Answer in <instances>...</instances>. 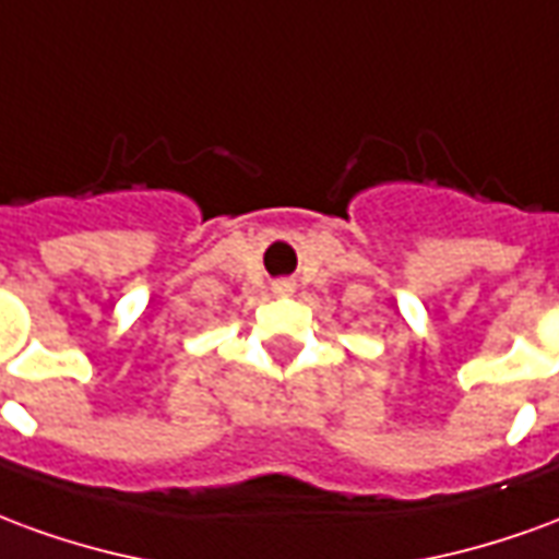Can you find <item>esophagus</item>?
<instances>
[{
  "label": "esophagus",
  "mask_w": 559,
  "mask_h": 559,
  "mask_svg": "<svg viewBox=\"0 0 559 559\" xmlns=\"http://www.w3.org/2000/svg\"><path fill=\"white\" fill-rule=\"evenodd\" d=\"M272 290L278 293V296H293L296 284H293V281H275V284H272Z\"/></svg>",
  "instance_id": "34e87169"
}]
</instances>
